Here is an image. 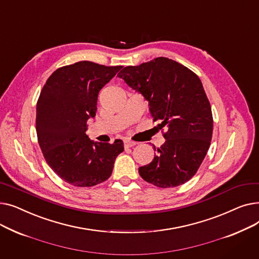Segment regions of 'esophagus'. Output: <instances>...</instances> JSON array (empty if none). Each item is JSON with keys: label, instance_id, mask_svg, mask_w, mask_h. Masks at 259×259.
I'll list each match as a JSON object with an SVG mask.
<instances>
[{"label": "esophagus", "instance_id": "esophagus-1", "mask_svg": "<svg viewBox=\"0 0 259 259\" xmlns=\"http://www.w3.org/2000/svg\"><path fill=\"white\" fill-rule=\"evenodd\" d=\"M135 145L134 142L130 141V140H124V146L125 148H130V147H133Z\"/></svg>", "mask_w": 259, "mask_h": 259}]
</instances>
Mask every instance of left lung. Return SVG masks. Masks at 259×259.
<instances>
[{"instance_id":"obj_1","label":"left lung","mask_w":259,"mask_h":259,"mask_svg":"<svg viewBox=\"0 0 259 259\" xmlns=\"http://www.w3.org/2000/svg\"><path fill=\"white\" fill-rule=\"evenodd\" d=\"M149 103L153 120L160 119L166 142L153 160L139 168L142 179L159 188L178 187L191 180L205 158L212 139L211 105L199 77L186 66L156 58L127 66L118 74Z\"/></svg>"}]
</instances>
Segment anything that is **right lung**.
<instances>
[{
	"label": "right lung",
	"mask_w": 259,
	"mask_h": 259,
	"mask_svg": "<svg viewBox=\"0 0 259 259\" xmlns=\"http://www.w3.org/2000/svg\"><path fill=\"white\" fill-rule=\"evenodd\" d=\"M122 66L81 61L59 68L40 91L36 134L49 167L66 183L92 187L107 181L124 143L91 141L87 120L95 116L100 90Z\"/></svg>",
	"instance_id": "add662e5"
}]
</instances>
